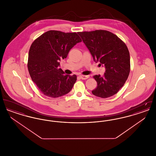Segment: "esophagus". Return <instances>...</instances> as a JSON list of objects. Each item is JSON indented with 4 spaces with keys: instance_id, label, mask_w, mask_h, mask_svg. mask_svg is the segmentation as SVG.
<instances>
[{
    "instance_id": "1",
    "label": "esophagus",
    "mask_w": 156,
    "mask_h": 156,
    "mask_svg": "<svg viewBox=\"0 0 156 156\" xmlns=\"http://www.w3.org/2000/svg\"><path fill=\"white\" fill-rule=\"evenodd\" d=\"M80 76L82 80H87L89 77V75H80Z\"/></svg>"
}]
</instances>
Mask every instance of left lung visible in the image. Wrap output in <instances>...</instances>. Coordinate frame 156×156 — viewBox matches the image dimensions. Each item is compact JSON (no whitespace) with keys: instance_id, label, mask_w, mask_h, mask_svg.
<instances>
[{"instance_id":"obj_1","label":"left lung","mask_w":156,"mask_h":156,"mask_svg":"<svg viewBox=\"0 0 156 156\" xmlns=\"http://www.w3.org/2000/svg\"><path fill=\"white\" fill-rule=\"evenodd\" d=\"M94 61L103 64L104 75H95L97 87L92 93L102 98L112 97L124 85L130 70V54L126 44L115 34L104 30L78 32Z\"/></svg>"}]
</instances>
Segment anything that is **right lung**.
Masks as SVG:
<instances>
[{
	"mask_svg": "<svg viewBox=\"0 0 156 156\" xmlns=\"http://www.w3.org/2000/svg\"><path fill=\"white\" fill-rule=\"evenodd\" d=\"M75 32L49 30L31 45L27 68L32 81L44 95L58 98L67 94L76 81V75H65L59 61L66 58L69 50L81 42Z\"/></svg>",
	"mask_w": 156,
	"mask_h": 156,
	"instance_id": "right-lung-1",
	"label": "right lung"
}]
</instances>
